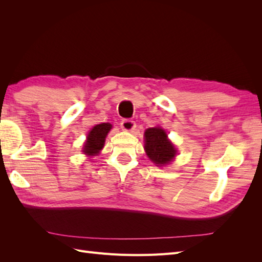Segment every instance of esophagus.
Listing matches in <instances>:
<instances>
[{
    "label": "esophagus",
    "instance_id": "1",
    "mask_svg": "<svg viewBox=\"0 0 262 262\" xmlns=\"http://www.w3.org/2000/svg\"><path fill=\"white\" fill-rule=\"evenodd\" d=\"M121 128L125 131H132L136 129V122H134L133 120H131V119H124V120L121 121Z\"/></svg>",
    "mask_w": 262,
    "mask_h": 262
}]
</instances>
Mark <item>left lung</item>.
I'll use <instances>...</instances> for the list:
<instances>
[{
    "label": "left lung",
    "instance_id": "8db88e82",
    "mask_svg": "<svg viewBox=\"0 0 262 262\" xmlns=\"http://www.w3.org/2000/svg\"><path fill=\"white\" fill-rule=\"evenodd\" d=\"M145 152L157 166L168 164L175 157L177 150L167 140V134L161 128H149L144 133Z\"/></svg>",
    "mask_w": 262,
    "mask_h": 262
}]
</instances>
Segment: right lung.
Masks as SVG:
<instances>
[{
	"label": "right lung",
	"mask_w": 262,
	"mask_h": 262,
	"mask_svg": "<svg viewBox=\"0 0 262 262\" xmlns=\"http://www.w3.org/2000/svg\"><path fill=\"white\" fill-rule=\"evenodd\" d=\"M110 129H112L110 123H100L95 125L89 133L83 152L87 155H95L99 153V150L104 147L105 139Z\"/></svg>",
	"instance_id": "obj_1"
}]
</instances>
